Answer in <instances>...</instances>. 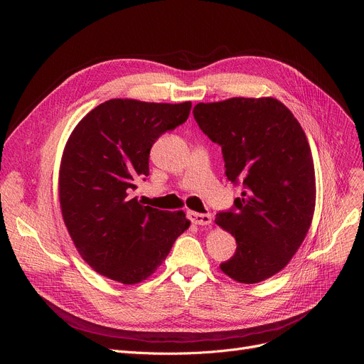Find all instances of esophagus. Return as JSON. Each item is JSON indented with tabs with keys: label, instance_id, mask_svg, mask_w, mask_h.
I'll use <instances>...</instances> for the list:
<instances>
[{
	"label": "esophagus",
	"instance_id": "1",
	"mask_svg": "<svg viewBox=\"0 0 364 364\" xmlns=\"http://www.w3.org/2000/svg\"><path fill=\"white\" fill-rule=\"evenodd\" d=\"M188 220L192 221L196 225H209L213 223V217L209 214H199V213H193V211H188L187 213Z\"/></svg>",
	"mask_w": 364,
	"mask_h": 364
}]
</instances>
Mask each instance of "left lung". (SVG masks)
<instances>
[{
    "instance_id": "obj_1",
    "label": "left lung",
    "mask_w": 364,
    "mask_h": 364,
    "mask_svg": "<svg viewBox=\"0 0 364 364\" xmlns=\"http://www.w3.org/2000/svg\"><path fill=\"white\" fill-rule=\"evenodd\" d=\"M193 114L221 146L227 178L245 188L235 209L215 218L237 243L220 269L239 283L262 282L288 265L313 221L316 176L307 136L273 97L198 103Z\"/></svg>"
}]
</instances>
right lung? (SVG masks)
<instances>
[{
  "instance_id": "1",
  "label": "right lung",
  "mask_w": 364,
  "mask_h": 364,
  "mask_svg": "<svg viewBox=\"0 0 364 364\" xmlns=\"http://www.w3.org/2000/svg\"><path fill=\"white\" fill-rule=\"evenodd\" d=\"M192 102L112 99L78 122L59 171V199L70 239L99 274L136 284L156 272L190 221L132 196L149 176V153L159 136L187 121Z\"/></svg>"
}]
</instances>
